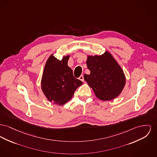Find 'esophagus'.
<instances>
[{"mask_svg":"<svg viewBox=\"0 0 157 157\" xmlns=\"http://www.w3.org/2000/svg\"><path fill=\"white\" fill-rule=\"evenodd\" d=\"M79 79L81 80L82 82H83V81H84V79H83V75H81V76H79Z\"/></svg>","mask_w":157,"mask_h":157,"instance_id":"esophagus-1","label":"esophagus"}]
</instances>
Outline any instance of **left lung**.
<instances>
[{
  "instance_id": "obj_1",
  "label": "left lung",
  "mask_w": 157,
  "mask_h": 157,
  "mask_svg": "<svg viewBox=\"0 0 157 157\" xmlns=\"http://www.w3.org/2000/svg\"><path fill=\"white\" fill-rule=\"evenodd\" d=\"M86 63L90 74H85L83 78L95 96L102 101L117 97L125 86L126 76L110 53L105 51L101 55H88Z\"/></svg>"
}]
</instances>
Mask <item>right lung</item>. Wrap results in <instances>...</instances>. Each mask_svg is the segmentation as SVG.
<instances>
[{
	"mask_svg": "<svg viewBox=\"0 0 157 157\" xmlns=\"http://www.w3.org/2000/svg\"><path fill=\"white\" fill-rule=\"evenodd\" d=\"M70 55L64 56L61 60L52 54L44 66L41 81L42 91L51 102L62 105L74 96L75 90L82 82L74 76L67 65Z\"/></svg>",
	"mask_w": 157,
	"mask_h": 157,
	"instance_id": "1",
	"label": "right lung"
}]
</instances>
